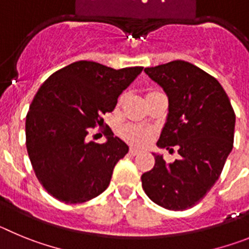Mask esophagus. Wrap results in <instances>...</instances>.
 Segmentation results:
<instances>
[{"instance_id": "34e87169", "label": "esophagus", "mask_w": 249, "mask_h": 249, "mask_svg": "<svg viewBox=\"0 0 249 249\" xmlns=\"http://www.w3.org/2000/svg\"><path fill=\"white\" fill-rule=\"evenodd\" d=\"M141 152H142V149L137 148V147H131V149H129V153H131L132 156L138 155V153H141Z\"/></svg>"}]
</instances>
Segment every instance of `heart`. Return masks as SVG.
<instances>
[{"instance_id":"heart-1","label":"heart","mask_w":249,"mask_h":249,"mask_svg":"<svg viewBox=\"0 0 249 249\" xmlns=\"http://www.w3.org/2000/svg\"><path fill=\"white\" fill-rule=\"evenodd\" d=\"M123 137L127 138L131 142L135 143H144L149 138L151 132L149 129L144 128V127L136 126V124H126L122 128Z\"/></svg>"}]
</instances>
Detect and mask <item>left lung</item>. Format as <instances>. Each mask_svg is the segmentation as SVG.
I'll return each mask as SVG.
<instances>
[{
	"instance_id": "obj_1",
	"label": "left lung",
	"mask_w": 249,
	"mask_h": 249,
	"mask_svg": "<svg viewBox=\"0 0 249 249\" xmlns=\"http://www.w3.org/2000/svg\"><path fill=\"white\" fill-rule=\"evenodd\" d=\"M168 97V113L157 146H178L179 158L167 163L153 153L155 167L142 175L151 201L171 211L198 203L217 182L233 148L236 114L214 77L186 61L144 68Z\"/></svg>"
}]
</instances>
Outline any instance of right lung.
I'll return each mask as SVG.
<instances>
[{"label": "right lung", "instance_id": "1", "mask_svg": "<svg viewBox=\"0 0 249 249\" xmlns=\"http://www.w3.org/2000/svg\"><path fill=\"white\" fill-rule=\"evenodd\" d=\"M142 70L78 61L39 87L26 117V146L39 183L54 198L83 203L108 187L128 146L112 131L105 143L89 142V128L102 124V114L113 111Z\"/></svg>", "mask_w": 249, "mask_h": 249}]
</instances>
